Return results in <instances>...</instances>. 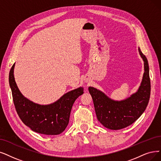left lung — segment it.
Instances as JSON below:
<instances>
[{
    "instance_id": "left-lung-1",
    "label": "left lung",
    "mask_w": 161,
    "mask_h": 161,
    "mask_svg": "<svg viewBox=\"0 0 161 161\" xmlns=\"http://www.w3.org/2000/svg\"><path fill=\"white\" fill-rule=\"evenodd\" d=\"M144 62L142 81L136 92L125 100L116 101L109 98L104 92L89 86L98 120L108 129L118 130L131 125L145 110L151 94L149 68L146 57L138 48Z\"/></svg>"
}]
</instances>
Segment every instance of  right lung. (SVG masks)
Here are the masks:
<instances>
[{
  "instance_id": "obj_1",
  "label": "right lung",
  "mask_w": 161,
  "mask_h": 161,
  "mask_svg": "<svg viewBox=\"0 0 161 161\" xmlns=\"http://www.w3.org/2000/svg\"><path fill=\"white\" fill-rule=\"evenodd\" d=\"M14 66L15 63L9 73V84L16 110L23 123L32 131L48 136L65 131L75 101L84 93L83 88L67 92L52 104H38L24 97L18 89L14 76Z\"/></svg>"
}]
</instances>
